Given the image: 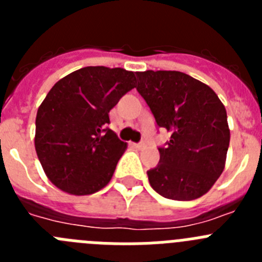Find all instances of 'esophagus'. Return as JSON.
<instances>
[{
  "label": "esophagus",
  "mask_w": 262,
  "mask_h": 262,
  "mask_svg": "<svg viewBox=\"0 0 262 262\" xmlns=\"http://www.w3.org/2000/svg\"><path fill=\"white\" fill-rule=\"evenodd\" d=\"M135 147L138 148V149H143V148H145L147 145H145L144 142H142V143H139V144H135Z\"/></svg>",
  "instance_id": "obj_1"
}]
</instances>
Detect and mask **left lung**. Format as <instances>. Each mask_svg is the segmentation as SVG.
I'll use <instances>...</instances> for the list:
<instances>
[{
	"label": "left lung",
	"instance_id": "8db88e82",
	"mask_svg": "<svg viewBox=\"0 0 262 262\" xmlns=\"http://www.w3.org/2000/svg\"><path fill=\"white\" fill-rule=\"evenodd\" d=\"M136 89L159 127L170 133L160 161L148 170L160 195L193 201L214 186L224 170L230 145L227 111L209 85L177 71L136 72Z\"/></svg>",
	"mask_w": 262,
	"mask_h": 262
}]
</instances>
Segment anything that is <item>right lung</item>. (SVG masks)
Instances as JSON below:
<instances>
[{"instance_id": "1", "label": "right lung", "mask_w": 262, "mask_h": 262, "mask_svg": "<svg viewBox=\"0 0 262 262\" xmlns=\"http://www.w3.org/2000/svg\"><path fill=\"white\" fill-rule=\"evenodd\" d=\"M135 72L85 67L59 80L36 113L35 151L47 178L72 195L110 182L127 143L106 128L108 113L135 88Z\"/></svg>"}]
</instances>
